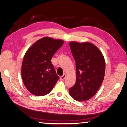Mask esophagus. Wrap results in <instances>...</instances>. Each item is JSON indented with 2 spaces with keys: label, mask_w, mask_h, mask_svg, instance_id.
<instances>
[{
  "label": "esophagus",
  "mask_w": 127,
  "mask_h": 127,
  "mask_svg": "<svg viewBox=\"0 0 127 127\" xmlns=\"http://www.w3.org/2000/svg\"><path fill=\"white\" fill-rule=\"evenodd\" d=\"M66 74H64L63 75L61 76V77H60V80H64V79L66 78Z\"/></svg>",
  "instance_id": "obj_1"
}]
</instances>
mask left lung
<instances>
[{"label": "left lung", "mask_w": 127, "mask_h": 127, "mask_svg": "<svg viewBox=\"0 0 127 127\" xmlns=\"http://www.w3.org/2000/svg\"><path fill=\"white\" fill-rule=\"evenodd\" d=\"M69 46L76 64V82L69 89V94L77 101L89 100L103 83L105 59L100 50L91 43L71 42Z\"/></svg>", "instance_id": "obj_1"}]
</instances>
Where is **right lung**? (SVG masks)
<instances>
[{
	"label": "right lung",
	"mask_w": 127,
	"mask_h": 127,
	"mask_svg": "<svg viewBox=\"0 0 127 127\" xmlns=\"http://www.w3.org/2000/svg\"><path fill=\"white\" fill-rule=\"evenodd\" d=\"M64 41L45 37L33 44L24 56L21 74L31 94L43 96L51 91L59 79L51 59Z\"/></svg>",
	"instance_id": "add662e5"
}]
</instances>
